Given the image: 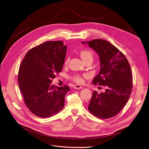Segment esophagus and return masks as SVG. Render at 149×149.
<instances>
[{
	"label": "esophagus",
	"instance_id": "1",
	"mask_svg": "<svg viewBox=\"0 0 149 149\" xmlns=\"http://www.w3.org/2000/svg\"><path fill=\"white\" fill-rule=\"evenodd\" d=\"M74 89H78V90H79V89H81L82 88V87L81 86H79V85H75V86H74Z\"/></svg>",
	"mask_w": 149,
	"mask_h": 149
}]
</instances>
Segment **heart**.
Returning <instances> with one entry per match:
<instances>
[{"instance_id": "1", "label": "heart", "mask_w": 149, "mask_h": 149, "mask_svg": "<svg viewBox=\"0 0 149 149\" xmlns=\"http://www.w3.org/2000/svg\"><path fill=\"white\" fill-rule=\"evenodd\" d=\"M79 55H80L81 58H82V59L84 61H86L88 60V59H91V60L93 59V54L92 51H91L90 50H82V51H80ZM68 61H69V59L67 58L65 60V64H67V63L68 62ZM86 75H83L82 77V76H81L79 75H77H77H73L71 77V78H72V79L73 81H75L76 82L81 84L84 81L83 77H86Z\"/></svg>"}]
</instances>
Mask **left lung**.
Returning a JSON list of instances; mask_svg holds the SVG:
<instances>
[{"mask_svg": "<svg viewBox=\"0 0 149 149\" xmlns=\"http://www.w3.org/2000/svg\"><path fill=\"white\" fill-rule=\"evenodd\" d=\"M98 55L100 70L93 81L106 87L104 93L94 91L88 110L100 118L107 119L118 114L128 101L132 90L131 67L124 55L107 40L94 39L82 42Z\"/></svg>", "mask_w": 149, "mask_h": 149, "instance_id": "8db88e82", "label": "left lung"}]
</instances>
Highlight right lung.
<instances>
[{"label":"right lung","instance_id":"obj_1","mask_svg":"<svg viewBox=\"0 0 149 149\" xmlns=\"http://www.w3.org/2000/svg\"><path fill=\"white\" fill-rule=\"evenodd\" d=\"M67 52L63 41L45 42L25 55L19 67L17 82L29 110L39 117L49 118L64 107L68 86L52 85L62 70Z\"/></svg>","mask_w":149,"mask_h":149}]
</instances>
